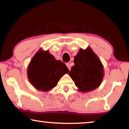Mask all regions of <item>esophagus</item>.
Masks as SVG:
<instances>
[{
	"mask_svg": "<svg viewBox=\"0 0 129 129\" xmlns=\"http://www.w3.org/2000/svg\"><path fill=\"white\" fill-rule=\"evenodd\" d=\"M66 66L68 67V70H71V66H70V63H66Z\"/></svg>",
	"mask_w": 129,
	"mask_h": 129,
	"instance_id": "34e87169",
	"label": "esophagus"
}]
</instances>
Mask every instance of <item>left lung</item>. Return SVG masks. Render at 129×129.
I'll use <instances>...</instances> for the list:
<instances>
[{
    "instance_id": "1",
    "label": "left lung",
    "mask_w": 129,
    "mask_h": 129,
    "mask_svg": "<svg viewBox=\"0 0 129 129\" xmlns=\"http://www.w3.org/2000/svg\"><path fill=\"white\" fill-rule=\"evenodd\" d=\"M74 62L69 76L79 91L90 92L98 87L103 79V67L92 50L89 48L80 49L74 56Z\"/></svg>"
}]
</instances>
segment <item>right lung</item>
Returning a JSON list of instances; mask_svg holds the SVG:
<instances>
[{
	"instance_id": "right-lung-1",
	"label": "right lung",
	"mask_w": 129,
	"mask_h": 129,
	"mask_svg": "<svg viewBox=\"0 0 129 129\" xmlns=\"http://www.w3.org/2000/svg\"><path fill=\"white\" fill-rule=\"evenodd\" d=\"M68 71L66 64L55 59L48 50H40L32 58L27 74L29 81L36 89L46 92L56 86L60 79Z\"/></svg>"
}]
</instances>
